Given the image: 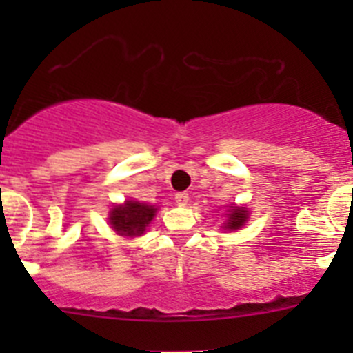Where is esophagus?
<instances>
[{"mask_svg": "<svg viewBox=\"0 0 353 353\" xmlns=\"http://www.w3.org/2000/svg\"><path fill=\"white\" fill-rule=\"evenodd\" d=\"M188 201H190V194L188 193H177L176 194V203L179 206H186Z\"/></svg>", "mask_w": 353, "mask_h": 353, "instance_id": "1", "label": "esophagus"}]
</instances>
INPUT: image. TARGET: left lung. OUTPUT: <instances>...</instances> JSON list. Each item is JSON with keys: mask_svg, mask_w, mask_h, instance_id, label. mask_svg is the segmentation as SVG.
<instances>
[{"mask_svg": "<svg viewBox=\"0 0 353 353\" xmlns=\"http://www.w3.org/2000/svg\"><path fill=\"white\" fill-rule=\"evenodd\" d=\"M229 219H227V223H225V229H230V230H236V229H241V227L244 225L245 219H248V212H245V208H237V206H232V210H230Z\"/></svg>", "mask_w": 353, "mask_h": 353, "instance_id": "1", "label": "left lung"}]
</instances>
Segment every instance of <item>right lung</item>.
<instances>
[{"label": "right lung", "mask_w": 353, "mask_h": 353, "mask_svg": "<svg viewBox=\"0 0 353 353\" xmlns=\"http://www.w3.org/2000/svg\"><path fill=\"white\" fill-rule=\"evenodd\" d=\"M154 215V206L138 201H126L110 212V225L121 236H141Z\"/></svg>", "instance_id": "add662e5"}]
</instances>
